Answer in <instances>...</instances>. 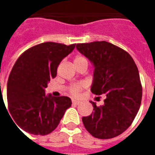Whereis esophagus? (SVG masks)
Wrapping results in <instances>:
<instances>
[{
  "label": "esophagus",
  "mask_w": 155,
  "mask_h": 155,
  "mask_svg": "<svg viewBox=\"0 0 155 155\" xmlns=\"http://www.w3.org/2000/svg\"><path fill=\"white\" fill-rule=\"evenodd\" d=\"M80 103H81V101H76V100H72V104H80Z\"/></svg>",
  "instance_id": "esophagus-1"
}]
</instances>
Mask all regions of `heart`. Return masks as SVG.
Listing matches in <instances>:
<instances>
[{"instance_id": "obj_1", "label": "heart", "mask_w": 155, "mask_h": 155, "mask_svg": "<svg viewBox=\"0 0 155 155\" xmlns=\"http://www.w3.org/2000/svg\"><path fill=\"white\" fill-rule=\"evenodd\" d=\"M83 60H86L85 58L81 56V55H77L76 57L74 58V62L76 61H83ZM85 87V84L84 83H75V84H72L69 87V93L71 94L72 96H79L81 94V91Z\"/></svg>"}]
</instances>
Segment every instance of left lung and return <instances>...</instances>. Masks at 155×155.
<instances>
[{"instance_id": "8db88e82", "label": "left lung", "mask_w": 155, "mask_h": 155, "mask_svg": "<svg viewBox=\"0 0 155 155\" xmlns=\"http://www.w3.org/2000/svg\"><path fill=\"white\" fill-rule=\"evenodd\" d=\"M76 48L94 64L91 92L105 96L101 106L91 101L94 111L82 118L84 126L94 138H114L131 125L140 110L142 84L136 64L127 51L107 41L81 43Z\"/></svg>"}]
</instances>
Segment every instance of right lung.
I'll list each match as a JSON object with an SVG mask.
<instances>
[{
	"mask_svg": "<svg viewBox=\"0 0 155 155\" xmlns=\"http://www.w3.org/2000/svg\"><path fill=\"white\" fill-rule=\"evenodd\" d=\"M74 46L44 42L29 48L15 61L7 82L9 114L25 132L35 135L51 133L71 106L67 96H45V88Z\"/></svg>",
	"mask_w": 155,
	"mask_h": 155,
	"instance_id": "obj_1",
	"label": "right lung"
}]
</instances>
